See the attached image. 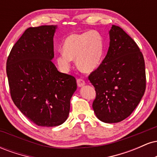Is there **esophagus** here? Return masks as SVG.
I'll return each instance as SVG.
<instances>
[{"instance_id": "obj_1", "label": "esophagus", "mask_w": 157, "mask_h": 157, "mask_svg": "<svg viewBox=\"0 0 157 157\" xmlns=\"http://www.w3.org/2000/svg\"><path fill=\"white\" fill-rule=\"evenodd\" d=\"M77 86H78L79 87H82V86H85L86 82H85V81L82 80V79L79 78L77 80Z\"/></svg>"}]
</instances>
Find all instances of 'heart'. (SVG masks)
Masks as SVG:
<instances>
[{
	"label": "heart",
	"mask_w": 157,
	"mask_h": 157,
	"mask_svg": "<svg viewBox=\"0 0 157 157\" xmlns=\"http://www.w3.org/2000/svg\"><path fill=\"white\" fill-rule=\"evenodd\" d=\"M104 39L96 30L72 34L65 39L63 52L56 57L61 71L66 72L75 60L77 68L83 72H91L98 67L104 53Z\"/></svg>",
	"instance_id": "obj_1"
}]
</instances>
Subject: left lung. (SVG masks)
I'll return each mask as SVG.
<instances>
[{"mask_svg": "<svg viewBox=\"0 0 157 157\" xmlns=\"http://www.w3.org/2000/svg\"><path fill=\"white\" fill-rule=\"evenodd\" d=\"M110 44L101 64L89 76L96 91L92 107L105 123L121 122L140 103L146 86L145 60L135 41L113 25Z\"/></svg>", "mask_w": 157, "mask_h": 157, "instance_id": "obj_1", "label": "left lung"}]
</instances>
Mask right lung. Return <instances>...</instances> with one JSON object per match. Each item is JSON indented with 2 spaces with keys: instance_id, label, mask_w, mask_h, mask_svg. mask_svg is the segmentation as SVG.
Wrapping results in <instances>:
<instances>
[{
  "instance_id": "1",
  "label": "right lung",
  "mask_w": 157,
  "mask_h": 157,
  "mask_svg": "<svg viewBox=\"0 0 157 157\" xmlns=\"http://www.w3.org/2000/svg\"><path fill=\"white\" fill-rule=\"evenodd\" d=\"M56 29L28 28L6 61L14 103L30 121L44 127L60 125L67 120L70 100L77 89L75 77L58 71L52 61Z\"/></svg>"
}]
</instances>
